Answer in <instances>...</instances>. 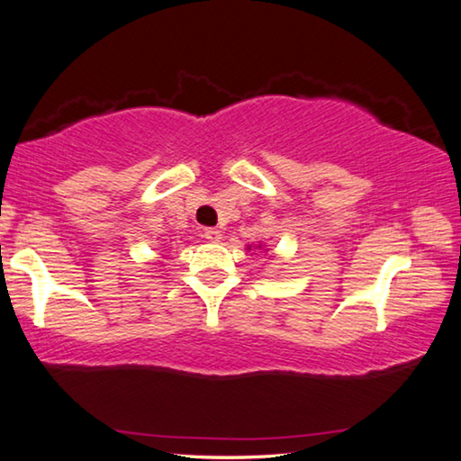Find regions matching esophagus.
<instances>
[{
	"label": "esophagus",
	"mask_w": 461,
	"mask_h": 461,
	"mask_svg": "<svg viewBox=\"0 0 461 461\" xmlns=\"http://www.w3.org/2000/svg\"><path fill=\"white\" fill-rule=\"evenodd\" d=\"M204 238H207L209 242H221L223 231L217 230V228H209V230H204Z\"/></svg>",
	"instance_id": "esophagus-1"
}]
</instances>
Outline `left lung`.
I'll return each instance as SVG.
<instances>
[{
	"instance_id": "1",
	"label": "left lung",
	"mask_w": 461,
	"mask_h": 461,
	"mask_svg": "<svg viewBox=\"0 0 461 461\" xmlns=\"http://www.w3.org/2000/svg\"><path fill=\"white\" fill-rule=\"evenodd\" d=\"M254 249H257V250H265V252H267V249H263V244H258V246H254ZM249 250H252V246H249Z\"/></svg>"
}]
</instances>
